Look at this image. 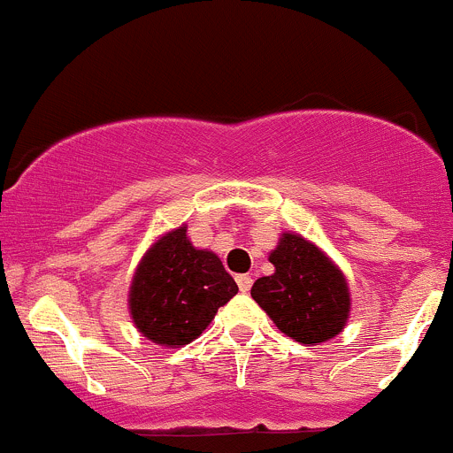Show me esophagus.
<instances>
[{
    "label": "esophagus",
    "instance_id": "34e87169",
    "mask_svg": "<svg viewBox=\"0 0 453 453\" xmlns=\"http://www.w3.org/2000/svg\"><path fill=\"white\" fill-rule=\"evenodd\" d=\"M235 281H237V286H240L242 293H249L250 286H253V277L250 275H237Z\"/></svg>",
    "mask_w": 453,
    "mask_h": 453
}]
</instances>
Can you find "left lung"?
<instances>
[{
	"label": "left lung",
	"mask_w": 453,
	"mask_h": 453,
	"mask_svg": "<svg viewBox=\"0 0 453 453\" xmlns=\"http://www.w3.org/2000/svg\"><path fill=\"white\" fill-rule=\"evenodd\" d=\"M268 262L275 273L259 277L250 297L286 337L319 346L346 328L352 303L348 280L315 242L284 231Z\"/></svg>",
	"instance_id": "8db88e82"
}]
</instances>
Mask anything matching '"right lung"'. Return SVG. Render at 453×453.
<instances>
[{"label":"right lung","mask_w":453,"mask_h":453,"mask_svg":"<svg viewBox=\"0 0 453 453\" xmlns=\"http://www.w3.org/2000/svg\"><path fill=\"white\" fill-rule=\"evenodd\" d=\"M237 284L213 250L198 249L187 225L163 233L138 262L127 306L142 337L165 348L198 339Z\"/></svg>","instance_id":"obj_1"}]
</instances>
